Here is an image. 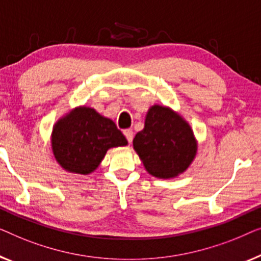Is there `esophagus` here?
<instances>
[{
  "instance_id": "esophagus-1",
  "label": "esophagus",
  "mask_w": 261,
  "mask_h": 261,
  "mask_svg": "<svg viewBox=\"0 0 261 261\" xmlns=\"http://www.w3.org/2000/svg\"><path fill=\"white\" fill-rule=\"evenodd\" d=\"M123 132H124V136H125L126 139H127V142L131 143L132 139H134V132H132V130L126 129V130H124Z\"/></svg>"
}]
</instances>
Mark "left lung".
<instances>
[{"label": "left lung", "instance_id": "8db88e82", "mask_svg": "<svg viewBox=\"0 0 261 261\" xmlns=\"http://www.w3.org/2000/svg\"><path fill=\"white\" fill-rule=\"evenodd\" d=\"M134 149L149 174L170 178L190 166L197 143L181 116L166 106L153 105L146 113L144 129L135 136Z\"/></svg>", "mask_w": 261, "mask_h": 261}]
</instances>
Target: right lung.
I'll return each instance as SVG.
<instances>
[{
	"mask_svg": "<svg viewBox=\"0 0 261 261\" xmlns=\"http://www.w3.org/2000/svg\"><path fill=\"white\" fill-rule=\"evenodd\" d=\"M126 144L125 136L111 119L86 106L62 117L52 132L54 157L65 170L74 174L94 171L110 148Z\"/></svg>",
	"mask_w": 261,
	"mask_h": 261,
	"instance_id": "1",
	"label": "right lung"
}]
</instances>
